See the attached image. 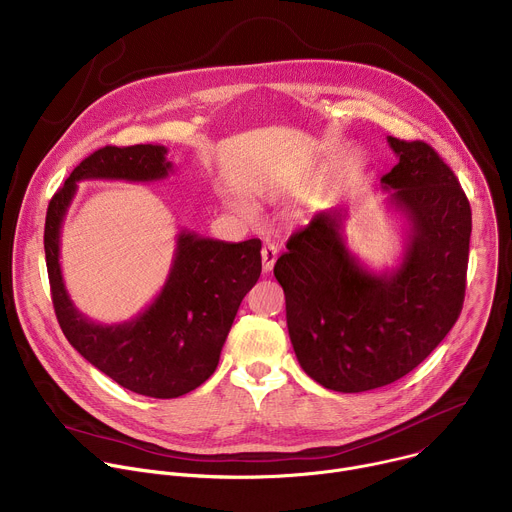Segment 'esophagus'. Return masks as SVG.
I'll return each instance as SVG.
<instances>
[{
	"label": "esophagus",
	"instance_id": "34e87169",
	"mask_svg": "<svg viewBox=\"0 0 512 512\" xmlns=\"http://www.w3.org/2000/svg\"><path fill=\"white\" fill-rule=\"evenodd\" d=\"M261 259H263V271L269 273V271L273 269L275 261H277V247L271 245V243L265 245V247L261 249Z\"/></svg>",
	"mask_w": 512,
	"mask_h": 512
}]
</instances>
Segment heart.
Listing matches in <instances>:
<instances>
[{
    "label": "heart",
    "mask_w": 512,
    "mask_h": 512,
    "mask_svg": "<svg viewBox=\"0 0 512 512\" xmlns=\"http://www.w3.org/2000/svg\"><path fill=\"white\" fill-rule=\"evenodd\" d=\"M235 206H237L241 212H251V206H249L247 202H237Z\"/></svg>",
    "instance_id": "obj_1"
}]
</instances>
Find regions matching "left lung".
I'll return each instance as SVG.
<instances>
[{
  "label": "left lung",
  "instance_id": "8db88e82",
  "mask_svg": "<svg viewBox=\"0 0 512 512\" xmlns=\"http://www.w3.org/2000/svg\"><path fill=\"white\" fill-rule=\"evenodd\" d=\"M387 141L399 162L381 184L407 223L401 265L387 273L360 265L344 243L342 212L322 210L289 237L273 267L302 369L338 393L379 389L411 373L464 304L470 202L431 145Z\"/></svg>",
  "mask_w": 512,
  "mask_h": 512
}]
</instances>
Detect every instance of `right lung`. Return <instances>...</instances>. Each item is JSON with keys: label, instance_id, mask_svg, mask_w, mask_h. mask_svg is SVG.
<instances>
[{"label": "right lung", "instance_id": "1", "mask_svg": "<svg viewBox=\"0 0 512 512\" xmlns=\"http://www.w3.org/2000/svg\"><path fill=\"white\" fill-rule=\"evenodd\" d=\"M164 145H105L85 158L48 204L44 253L66 340L117 385L174 399L200 387L221 358L237 310L261 275V241L225 243L182 231L158 298L123 324H97L72 304L60 271V229L81 180L154 182L172 172Z\"/></svg>", "mask_w": 512, "mask_h": 512}]
</instances>
